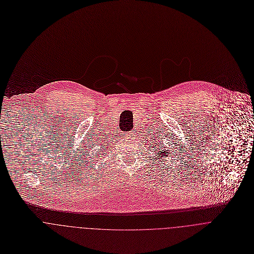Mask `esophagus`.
<instances>
[{
	"mask_svg": "<svg viewBox=\"0 0 254 254\" xmlns=\"http://www.w3.org/2000/svg\"><path fill=\"white\" fill-rule=\"evenodd\" d=\"M134 133H135V130H132V131H129L127 134H128V136H129V137H132L133 135H135Z\"/></svg>",
	"mask_w": 254,
	"mask_h": 254,
	"instance_id": "esophagus-1",
	"label": "esophagus"
}]
</instances>
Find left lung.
Returning a JSON list of instances; mask_svg holds the SVG:
<instances>
[{"instance_id": "left-lung-1", "label": "left lung", "mask_w": 254, "mask_h": 254, "mask_svg": "<svg viewBox=\"0 0 254 254\" xmlns=\"http://www.w3.org/2000/svg\"><path fill=\"white\" fill-rule=\"evenodd\" d=\"M156 150V149H155ZM157 159H159L160 157H162V159L163 160H165V158L164 157H166V156H168V149L166 150L164 147H163V145L162 146H158V148H157Z\"/></svg>"}]
</instances>
